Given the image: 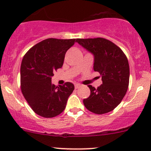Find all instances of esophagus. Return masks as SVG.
Instances as JSON below:
<instances>
[{
  "label": "esophagus",
  "mask_w": 151,
  "mask_h": 151,
  "mask_svg": "<svg viewBox=\"0 0 151 151\" xmlns=\"http://www.w3.org/2000/svg\"><path fill=\"white\" fill-rule=\"evenodd\" d=\"M80 86H81V84H76L75 85H74V87H75V89H79Z\"/></svg>",
  "instance_id": "esophagus-1"
}]
</instances>
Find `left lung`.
Listing matches in <instances>:
<instances>
[{
    "instance_id": "obj_1",
    "label": "left lung",
    "mask_w": 151,
    "mask_h": 151,
    "mask_svg": "<svg viewBox=\"0 0 151 151\" xmlns=\"http://www.w3.org/2000/svg\"><path fill=\"white\" fill-rule=\"evenodd\" d=\"M94 58L93 70L101 76L102 84L95 89L89 85L90 96L83 100L88 110L96 114L111 111L127 91L129 84V65L120 47L104 38L77 39Z\"/></svg>"
}]
</instances>
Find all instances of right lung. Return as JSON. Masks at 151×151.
<instances>
[{"mask_svg":"<svg viewBox=\"0 0 151 151\" xmlns=\"http://www.w3.org/2000/svg\"><path fill=\"white\" fill-rule=\"evenodd\" d=\"M77 40L48 38L26 52L20 67V86L24 97L37 115L52 118L65 110L74 89L72 83L52 84L54 72L63 65L65 54Z\"/></svg>","mask_w":151,"mask_h":151,"instance_id":"add662e5","label":"right lung"}]
</instances>
